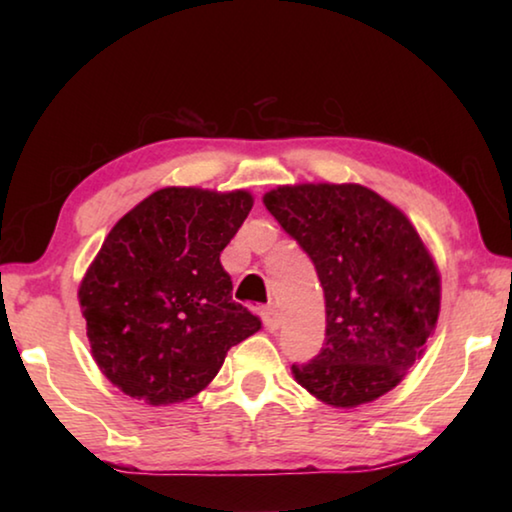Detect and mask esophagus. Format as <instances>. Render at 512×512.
Wrapping results in <instances>:
<instances>
[{
	"label": "esophagus",
	"instance_id": "1",
	"mask_svg": "<svg viewBox=\"0 0 512 512\" xmlns=\"http://www.w3.org/2000/svg\"><path fill=\"white\" fill-rule=\"evenodd\" d=\"M262 320H264V327L268 329V332H277V329H280V325H282V316L275 307H264L262 309Z\"/></svg>",
	"mask_w": 512,
	"mask_h": 512
}]
</instances>
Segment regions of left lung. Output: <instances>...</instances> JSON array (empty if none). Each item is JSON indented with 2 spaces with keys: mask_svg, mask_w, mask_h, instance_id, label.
<instances>
[{
  "mask_svg": "<svg viewBox=\"0 0 512 512\" xmlns=\"http://www.w3.org/2000/svg\"><path fill=\"white\" fill-rule=\"evenodd\" d=\"M266 210L316 266L325 343L298 384L352 409L400 384L436 329L440 277L411 221L361 185L277 187Z\"/></svg>",
  "mask_w": 512,
  "mask_h": 512,
  "instance_id": "1",
  "label": "left lung"
}]
</instances>
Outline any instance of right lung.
Instances as JSON below:
<instances>
[{
  "label": "right lung",
  "mask_w": 512,
  "mask_h": 512,
  "mask_svg": "<svg viewBox=\"0 0 512 512\" xmlns=\"http://www.w3.org/2000/svg\"><path fill=\"white\" fill-rule=\"evenodd\" d=\"M253 207L248 192L167 187L121 216L79 300L97 366L126 395L160 406L201 393L262 320L232 300L221 250Z\"/></svg>",
  "instance_id": "obj_1"
}]
</instances>
